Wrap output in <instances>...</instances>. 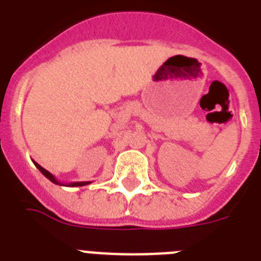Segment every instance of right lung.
<instances>
[{
	"instance_id": "obj_1",
	"label": "right lung",
	"mask_w": 261,
	"mask_h": 261,
	"mask_svg": "<svg viewBox=\"0 0 261 261\" xmlns=\"http://www.w3.org/2000/svg\"><path fill=\"white\" fill-rule=\"evenodd\" d=\"M34 164H35V167L38 168L39 171L42 172V173L44 174V176H46V177L48 178L50 181H53V182H54V184H58V186L83 187V186H88V184H89V182H90V181H75V182H67V184H63V182H61V181H58V180H57V177H55L54 174L50 173V172H48V171H46V169H44V168H43V167H40V165H39L38 163H34Z\"/></svg>"
}]
</instances>
